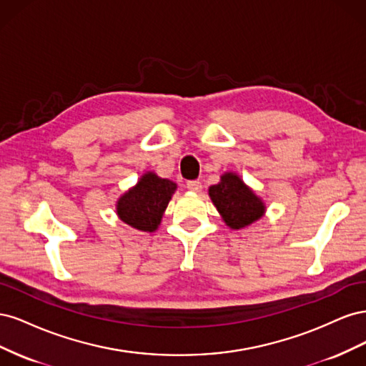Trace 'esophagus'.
<instances>
[{
	"label": "esophagus",
	"mask_w": 366,
	"mask_h": 366,
	"mask_svg": "<svg viewBox=\"0 0 366 366\" xmlns=\"http://www.w3.org/2000/svg\"><path fill=\"white\" fill-rule=\"evenodd\" d=\"M186 187H187V189H189V191H192V192H200V191H202V182L191 180V182L186 183Z\"/></svg>",
	"instance_id": "34e87169"
}]
</instances>
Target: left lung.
Listing matches in <instances>:
<instances>
[{"instance_id": "obj_1", "label": "left lung", "mask_w": 366, "mask_h": 366, "mask_svg": "<svg viewBox=\"0 0 366 366\" xmlns=\"http://www.w3.org/2000/svg\"><path fill=\"white\" fill-rule=\"evenodd\" d=\"M209 197L221 219L232 230L244 229L264 217L265 203L237 172H224L219 182L209 187Z\"/></svg>"}]
</instances>
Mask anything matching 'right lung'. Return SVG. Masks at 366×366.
Wrapping results in <instances>:
<instances>
[{
	"instance_id": "add662e5",
	"label": "right lung",
	"mask_w": 366,
	"mask_h": 366,
	"mask_svg": "<svg viewBox=\"0 0 366 366\" xmlns=\"http://www.w3.org/2000/svg\"><path fill=\"white\" fill-rule=\"evenodd\" d=\"M175 191V182L162 179L154 171H147L134 186L119 197L116 214L131 227L156 232Z\"/></svg>"
}]
</instances>
